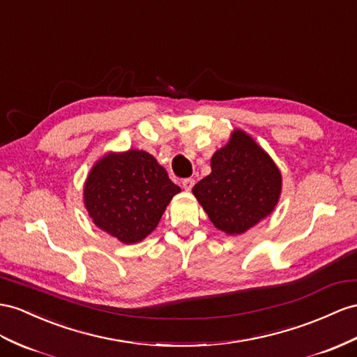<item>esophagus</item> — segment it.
I'll return each instance as SVG.
<instances>
[{
    "mask_svg": "<svg viewBox=\"0 0 357 357\" xmlns=\"http://www.w3.org/2000/svg\"><path fill=\"white\" fill-rule=\"evenodd\" d=\"M193 185H195V179H193V178H185V179H182V187H184V190L190 191L191 188H193Z\"/></svg>",
    "mask_w": 357,
    "mask_h": 357,
    "instance_id": "esophagus-1",
    "label": "esophagus"
}]
</instances>
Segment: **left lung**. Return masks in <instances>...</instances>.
<instances>
[{"instance_id":"1","label":"left lung","mask_w":357,"mask_h":357,"mask_svg":"<svg viewBox=\"0 0 357 357\" xmlns=\"http://www.w3.org/2000/svg\"><path fill=\"white\" fill-rule=\"evenodd\" d=\"M211 169L193 187V195L217 229L244 234L276 206L280 172L244 131L236 130L231 142L213 155Z\"/></svg>"}]
</instances>
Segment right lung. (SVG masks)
Returning <instances> with one entry per match:
<instances>
[{
	"mask_svg": "<svg viewBox=\"0 0 357 357\" xmlns=\"http://www.w3.org/2000/svg\"><path fill=\"white\" fill-rule=\"evenodd\" d=\"M181 188L151 153L131 149L99 160L84 185L93 223L125 244L148 236Z\"/></svg>",
	"mask_w": 357,
	"mask_h": 357,
	"instance_id": "obj_1",
	"label": "right lung"
}]
</instances>
